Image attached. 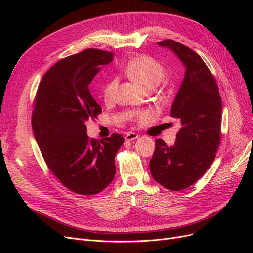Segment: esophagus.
Listing matches in <instances>:
<instances>
[{"label": "esophagus", "mask_w": 253, "mask_h": 253, "mask_svg": "<svg viewBox=\"0 0 253 253\" xmlns=\"http://www.w3.org/2000/svg\"><path fill=\"white\" fill-rule=\"evenodd\" d=\"M139 137V135L138 134H136V133H128V134H126V137H125V139H126V141H132V140H135V139H137Z\"/></svg>", "instance_id": "34e87169"}]
</instances>
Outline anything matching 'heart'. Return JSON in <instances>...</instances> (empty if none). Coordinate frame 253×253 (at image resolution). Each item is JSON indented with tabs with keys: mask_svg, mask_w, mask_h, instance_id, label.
I'll list each match as a JSON object with an SVG mask.
<instances>
[{
	"mask_svg": "<svg viewBox=\"0 0 253 253\" xmlns=\"http://www.w3.org/2000/svg\"><path fill=\"white\" fill-rule=\"evenodd\" d=\"M124 71L129 78L138 82L144 89H153L163 81L166 72L165 67L158 61L147 55H138L129 59L125 65ZM118 86L117 78H111L102 87V97L105 102H110L116 93ZM132 116L136 119H145L149 114L145 112L134 113Z\"/></svg>",
	"mask_w": 253,
	"mask_h": 253,
	"instance_id": "1",
	"label": "heart"
}]
</instances>
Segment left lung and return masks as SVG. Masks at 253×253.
<instances>
[{"label": "left lung", "mask_w": 253, "mask_h": 253, "mask_svg": "<svg viewBox=\"0 0 253 253\" xmlns=\"http://www.w3.org/2000/svg\"><path fill=\"white\" fill-rule=\"evenodd\" d=\"M158 45L174 51L186 73L171 108V116L180 119L181 128L172 147L155 140L150 171L165 188L180 191L200 179L215 158L221 134V98L213 75L194 50L171 39Z\"/></svg>", "instance_id": "obj_1"}]
</instances>
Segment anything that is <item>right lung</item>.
<instances>
[{
  "mask_svg": "<svg viewBox=\"0 0 253 253\" xmlns=\"http://www.w3.org/2000/svg\"><path fill=\"white\" fill-rule=\"evenodd\" d=\"M112 60V52L96 48L61 59L45 73L35 97L32 126L45 163L81 195L97 194L113 181L115 155L125 141L116 133L101 140L86 134V120L102 112L88 85Z\"/></svg>",
  "mask_w": 253,
  "mask_h": 253,
  "instance_id": "add662e5",
  "label": "right lung"
}]
</instances>
